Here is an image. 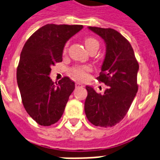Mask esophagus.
Returning <instances> with one entry per match:
<instances>
[{
  "instance_id": "obj_1",
  "label": "esophagus",
  "mask_w": 160,
  "mask_h": 160,
  "mask_svg": "<svg viewBox=\"0 0 160 160\" xmlns=\"http://www.w3.org/2000/svg\"><path fill=\"white\" fill-rule=\"evenodd\" d=\"M83 84H80V83H76V87H82Z\"/></svg>"
}]
</instances>
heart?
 <instances>
[{"label":"heart","mask_w":160,"mask_h":160,"mask_svg":"<svg viewBox=\"0 0 160 160\" xmlns=\"http://www.w3.org/2000/svg\"><path fill=\"white\" fill-rule=\"evenodd\" d=\"M68 44L66 45L64 48V52H66L67 51V47ZM84 45H85V48L89 52H94V51L98 50L99 48V42L97 39H95L94 38L89 37L86 38L84 39ZM89 71V68L86 67H74L71 71V74L73 76L74 78L78 79V80H84L86 77V73L87 71Z\"/></svg>","instance_id":"1"}]
</instances>
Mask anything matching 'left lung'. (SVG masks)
Returning a JSON list of instances; mask_svg holds the SVG:
<instances>
[{
  "label": "left lung",
  "instance_id": "1",
  "mask_svg": "<svg viewBox=\"0 0 160 160\" xmlns=\"http://www.w3.org/2000/svg\"><path fill=\"white\" fill-rule=\"evenodd\" d=\"M89 29L100 36L106 44L105 58L97 79L108 88L101 94L91 86L85 87L88 95L84 112L93 125L111 127L124 118L136 95L139 64L132 45L118 31L98 27Z\"/></svg>",
  "mask_w": 160,
  "mask_h": 160
}]
</instances>
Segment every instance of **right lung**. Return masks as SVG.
<instances>
[{
  "instance_id": "add662e5",
  "label": "right lung",
  "mask_w": 160,
  "mask_h": 160,
  "mask_svg": "<svg viewBox=\"0 0 160 160\" xmlns=\"http://www.w3.org/2000/svg\"><path fill=\"white\" fill-rule=\"evenodd\" d=\"M82 28L83 25L46 24L31 35L22 49L17 83L26 112L39 125L58 122L75 89L69 77L54 83L49 75L51 67L62 61L66 42Z\"/></svg>"
}]
</instances>
